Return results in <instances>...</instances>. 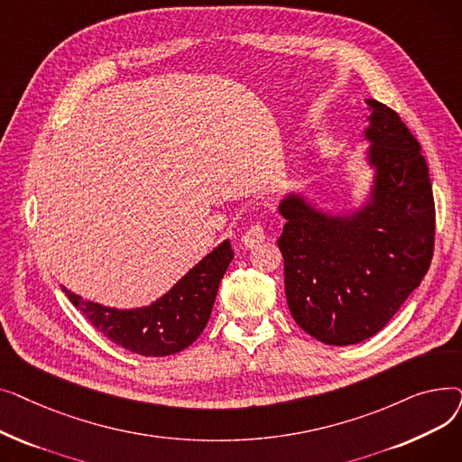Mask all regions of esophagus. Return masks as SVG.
Returning a JSON list of instances; mask_svg holds the SVG:
<instances>
[{"label":"esophagus","mask_w":462,"mask_h":462,"mask_svg":"<svg viewBox=\"0 0 462 462\" xmlns=\"http://www.w3.org/2000/svg\"><path fill=\"white\" fill-rule=\"evenodd\" d=\"M265 239V230H263V226L262 225H253V226H249L247 228V232L244 234V237H241V245H245V247H254V245H258L260 241H263Z\"/></svg>","instance_id":"esophagus-1"}]
</instances>
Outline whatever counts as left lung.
Returning a JSON list of instances; mask_svg holds the SVG:
<instances>
[{
    "label": "left lung",
    "mask_w": 462,
    "mask_h": 462,
    "mask_svg": "<svg viewBox=\"0 0 462 462\" xmlns=\"http://www.w3.org/2000/svg\"><path fill=\"white\" fill-rule=\"evenodd\" d=\"M373 170L367 200L331 213L301 192L279 202L277 245L296 324L331 346L378 333L425 277L434 249V200L421 145L397 112L367 99Z\"/></svg>",
    "instance_id": "1"
}]
</instances>
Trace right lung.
I'll list each match as a JSON object with an SVG mask.
<instances>
[{"label": "right lung", "instance_id": "obj_1", "mask_svg": "<svg viewBox=\"0 0 462 462\" xmlns=\"http://www.w3.org/2000/svg\"><path fill=\"white\" fill-rule=\"evenodd\" d=\"M234 258L230 241L192 265L157 301L136 309H116L88 301L61 290L69 301L112 343L140 356L162 357L178 354L197 341L204 331L217 298L218 284Z\"/></svg>", "mask_w": 462, "mask_h": 462}]
</instances>
